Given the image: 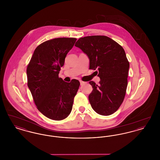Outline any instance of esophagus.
Here are the masks:
<instances>
[{"label":"esophagus","instance_id":"1","mask_svg":"<svg viewBox=\"0 0 160 160\" xmlns=\"http://www.w3.org/2000/svg\"><path fill=\"white\" fill-rule=\"evenodd\" d=\"M80 84H81V85H83V84H84V82H83V81H82V80H80Z\"/></svg>","mask_w":160,"mask_h":160}]
</instances>
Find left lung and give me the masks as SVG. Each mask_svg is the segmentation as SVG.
Instances as JSON below:
<instances>
[{
  "label": "left lung",
  "mask_w": 160,
  "mask_h": 160,
  "mask_svg": "<svg viewBox=\"0 0 160 160\" xmlns=\"http://www.w3.org/2000/svg\"><path fill=\"white\" fill-rule=\"evenodd\" d=\"M75 46L88 56L89 69L97 70L100 78L98 84L89 82L93 88L89 95L92 108L103 116L114 113L122 104L128 84L129 63L123 48L101 35L79 38Z\"/></svg>",
  "instance_id": "1"
}]
</instances>
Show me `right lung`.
<instances>
[{"instance_id":"1","label":"right lung","mask_w":160,"mask_h":160,"mask_svg":"<svg viewBox=\"0 0 160 160\" xmlns=\"http://www.w3.org/2000/svg\"><path fill=\"white\" fill-rule=\"evenodd\" d=\"M76 38H54L36 48L27 67L28 86L38 110L47 118L61 121L70 114L80 82L59 77L67 54Z\"/></svg>"}]
</instances>
